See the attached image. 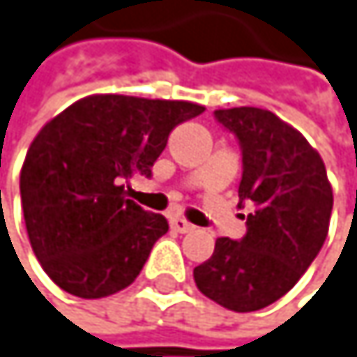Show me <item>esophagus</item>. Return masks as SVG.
<instances>
[{
  "label": "esophagus",
  "mask_w": 357,
  "mask_h": 357,
  "mask_svg": "<svg viewBox=\"0 0 357 357\" xmlns=\"http://www.w3.org/2000/svg\"><path fill=\"white\" fill-rule=\"evenodd\" d=\"M169 224H171L173 231H177V233H190L192 228H195L190 222H186L184 218H177V215H175V218H171V220H169Z\"/></svg>",
  "instance_id": "1"
}]
</instances>
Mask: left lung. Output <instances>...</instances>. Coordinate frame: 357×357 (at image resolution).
Wrapping results in <instances>:
<instances>
[{
    "instance_id": "left-lung-1",
    "label": "left lung",
    "mask_w": 357,
    "mask_h": 357,
    "mask_svg": "<svg viewBox=\"0 0 357 357\" xmlns=\"http://www.w3.org/2000/svg\"><path fill=\"white\" fill-rule=\"evenodd\" d=\"M213 116L239 142V207L250 205L252 213L241 239L215 241L211 258L195 268V282L226 309L258 311L290 292L319 254L333 188L319 154L273 112L233 107Z\"/></svg>"
}]
</instances>
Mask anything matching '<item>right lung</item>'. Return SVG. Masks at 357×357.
Returning a JSON list of instances; mask_svg holds the SVG:
<instances>
[{
	"label": "right lung",
	"mask_w": 357,
	"mask_h": 357,
	"mask_svg": "<svg viewBox=\"0 0 357 357\" xmlns=\"http://www.w3.org/2000/svg\"><path fill=\"white\" fill-rule=\"evenodd\" d=\"M203 112L188 101L95 95L38 133L20 201L31 248L61 290L103 298L135 282L169 224L126 199L124 182L150 177L169 133Z\"/></svg>",
	"instance_id": "right-lung-1"
}]
</instances>
